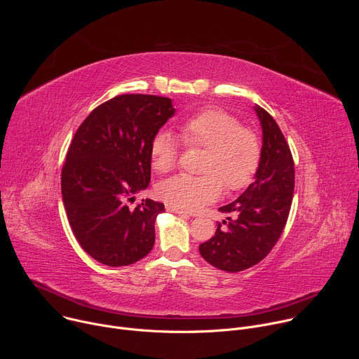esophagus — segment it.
I'll return each instance as SVG.
<instances>
[{
  "label": "esophagus",
  "mask_w": 359,
  "mask_h": 359,
  "mask_svg": "<svg viewBox=\"0 0 359 359\" xmlns=\"http://www.w3.org/2000/svg\"><path fill=\"white\" fill-rule=\"evenodd\" d=\"M166 210L168 212H172V213H176V215H182V216H189V213L183 209H179L176 206H172V204H166Z\"/></svg>",
  "instance_id": "esophagus-1"
}]
</instances>
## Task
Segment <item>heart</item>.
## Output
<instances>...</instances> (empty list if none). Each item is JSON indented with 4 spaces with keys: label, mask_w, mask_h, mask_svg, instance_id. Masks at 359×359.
Here are the masks:
<instances>
[{
    "label": "heart",
    "mask_w": 359,
    "mask_h": 359,
    "mask_svg": "<svg viewBox=\"0 0 359 359\" xmlns=\"http://www.w3.org/2000/svg\"><path fill=\"white\" fill-rule=\"evenodd\" d=\"M183 143L203 147L200 176L177 175L163 180L159 196L183 210H198L215 201L224 186L229 191L245 189L262 162V142L257 132L219 108L200 111L179 125ZM151 166L159 173L170 172L179 162L180 144L169 132H159L150 144Z\"/></svg>",
    "instance_id": "heart-1"
}]
</instances>
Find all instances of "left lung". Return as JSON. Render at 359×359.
<instances>
[{
    "label": "left lung",
    "instance_id": "1",
    "mask_svg": "<svg viewBox=\"0 0 359 359\" xmlns=\"http://www.w3.org/2000/svg\"><path fill=\"white\" fill-rule=\"evenodd\" d=\"M255 112L263 128L255 180L237 200L219 209L234 217L219 223L215 236L198 247L204 260L227 273L247 270L266 257L285 227L292 203L295 170L290 146L266 109L257 107Z\"/></svg>",
    "mask_w": 359,
    "mask_h": 359
}]
</instances>
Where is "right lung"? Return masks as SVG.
Wrapping results in <instances>:
<instances>
[{"instance_id": "1", "label": "right lung", "mask_w": 359, "mask_h": 359, "mask_svg": "<svg viewBox=\"0 0 359 359\" xmlns=\"http://www.w3.org/2000/svg\"><path fill=\"white\" fill-rule=\"evenodd\" d=\"M172 99L128 93L95 108L69 144L61 172L71 229L96 262L129 266L155 244V220L163 203L129 201L150 182V144L173 116Z\"/></svg>"}]
</instances>
